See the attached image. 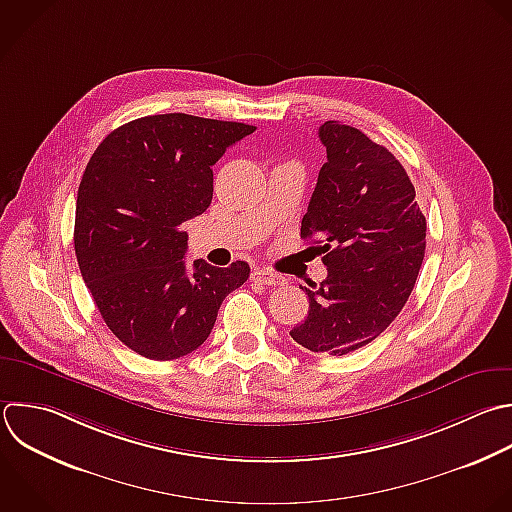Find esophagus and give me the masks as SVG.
Masks as SVG:
<instances>
[{
  "label": "esophagus",
  "mask_w": 512,
  "mask_h": 512,
  "mask_svg": "<svg viewBox=\"0 0 512 512\" xmlns=\"http://www.w3.org/2000/svg\"><path fill=\"white\" fill-rule=\"evenodd\" d=\"M252 280L260 282V284H266V286H282L286 282V278L282 274H276L268 268H256L252 272Z\"/></svg>",
  "instance_id": "1"
}]
</instances>
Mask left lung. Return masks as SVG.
Masks as SVG:
<instances>
[{
  "label": "left lung",
  "mask_w": 512,
  "mask_h": 512,
  "mask_svg": "<svg viewBox=\"0 0 512 512\" xmlns=\"http://www.w3.org/2000/svg\"><path fill=\"white\" fill-rule=\"evenodd\" d=\"M300 236L322 244L326 280L302 288L308 316L290 336L312 352L342 356L380 336L406 304L426 248V220L402 164L380 144L334 120Z\"/></svg>",
  "instance_id": "obj_1"
}]
</instances>
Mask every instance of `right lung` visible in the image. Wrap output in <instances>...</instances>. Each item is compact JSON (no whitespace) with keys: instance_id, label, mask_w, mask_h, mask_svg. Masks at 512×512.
<instances>
[{"instance_id":"1","label":"right lung","mask_w":512,"mask_h":512,"mask_svg":"<svg viewBox=\"0 0 512 512\" xmlns=\"http://www.w3.org/2000/svg\"><path fill=\"white\" fill-rule=\"evenodd\" d=\"M256 128L188 114L128 122L90 158L76 202L82 278L108 328L150 360L190 354L210 336L220 304L250 266L194 260L182 224L212 202V166Z\"/></svg>"}]
</instances>
